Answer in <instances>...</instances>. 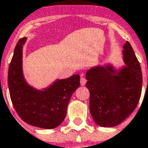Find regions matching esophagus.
<instances>
[{"mask_svg": "<svg viewBox=\"0 0 148 148\" xmlns=\"http://www.w3.org/2000/svg\"><path fill=\"white\" fill-rule=\"evenodd\" d=\"M86 83H87V79L85 78H84V77H81V78H80V84H81L82 86H84V85L86 84Z\"/></svg>", "mask_w": 148, "mask_h": 148, "instance_id": "1", "label": "esophagus"}]
</instances>
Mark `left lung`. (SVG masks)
<instances>
[{
    "instance_id": "left-lung-1",
    "label": "left lung",
    "mask_w": 148,
    "mask_h": 148,
    "mask_svg": "<svg viewBox=\"0 0 148 148\" xmlns=\"http://www.w3.org/2000/svg\"><path fill=\"white\" fill-rule=\"evenodd\" d=\"M123 48L126 67L119 73L107 65L92 68L86 74L90 114L102 127L121 124L134 111L140 99L143 83L140 64L128 41Z\"/></svg>"
}]
</instances>
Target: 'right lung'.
Masks as SVG:
<instances>
[{"mask_svg": "<svg viewBox=\"0 0 148 148\" xmlns=\"http://www.w3.org/2000/svg\"><path fill=\"white\" fill-rule=\"evenodd\" d=\"M27 38H22L18 41L8 68V84L11 100L23 121L42 129H54L66 116L71 96L80 84L79 75L58 79L44 90L29 86L22 72V48Z\"/></svg>", "mask_w": 148, "mask_h": 148, "instance_id": "1", "label": "right lung"}]
</instances>
